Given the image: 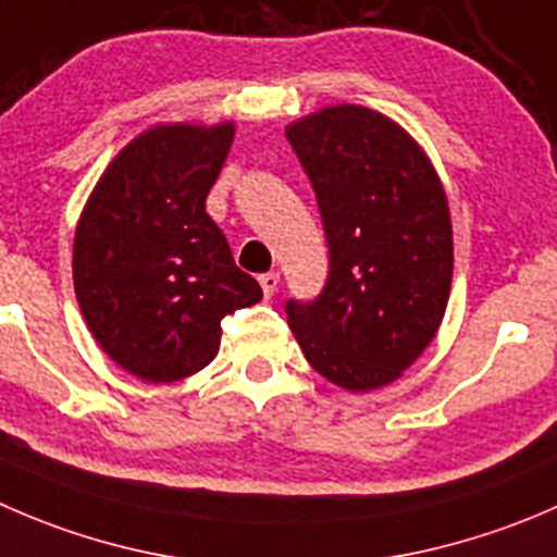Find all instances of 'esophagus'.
Here are the masks:
<instances>
[{
	"label": "esophagus",
	"mask_w": 557,
	"mask_h": 557,
	"mask_svg": "<svg viewBox=\"0 0 557 557\" xmlns=\"http://www.w3.org/2000/svg\"><path fill=\"white\" fill-rule=\"evenodd\" d=\"M258 283H261V288H263V296H267V299H272L274 294H277V285H280V274L277 272H269V274H261V277H258Z\"/></svg>",
	"instance_id": "1"
}]
</instances>
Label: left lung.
I'll return each mask as SVG.
<instances>
[{
  "mask_svg": "<svg viewBox=\"0 0 557 557\" xmlns=\"http://www.w3.org/2000/svg\"><path fill=\"white\" fill-rule=\"evenodd\" d=\"M315 190L329 280L285 305L312 370L345 392L397 381L444 321L455 269L446 190L428 152L394 119L326 106L285 127Z\"/></svg>",
  "mask_w": 557,
  "mask_h": 557,
  "instance_id": "1",
  "label": "left lung"
}]
</instances>
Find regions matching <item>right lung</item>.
Returning a JSON list of instances; mask_svg holds the SVG:
<instances>
[{"label": "right lung", "mask_w": 557, "mask_h": 557, "mask_svg": "<svg viewBox=\"0 0 557 557\" xmlns=\"http://www.w3.org/2000/svg\"><path fill=\"white\" fill-rule=\"evenodd\" d=\"M236 124H154L108 163L75 225L84 321L129 375L174 383L218 356L220 321L263 299L207 214Z\"/></svg>", "instance_id": "right-lung-1"}]
</instances>
